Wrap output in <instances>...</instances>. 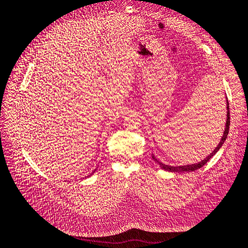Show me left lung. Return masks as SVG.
<instances>
[{"label": "left lung", "mask_w": 248, "mask_h": 248, "mask_svg": "<svg viewBox=\"0 0 248 248\" xmlns=\"http://www.w3.org/2000/svg\"><path fill=\"white\" fill-rule=\"evenodd\" d=\"M226 102H227V118H226V124H225V130H224V133H223V136L222 139H220V141L218 143V145L217 146V148H215L211 154H210L205 159H203L202 162H198V163H195V164H188V165H182V166H170V165H166V164H163L162 162L157 161L155 159V155H152V159H154L157 164L160 165V167L162 168V170H167V171H171V172H188V171H193V170H199L200 167H202L205 163H207L211 157L217 154V152L222 148V146L224 145L226 139H227V135H228V132H229V124H230V116H229V103H228V100L227 98H226Z\"/></svg>", "instance_id": "obj_1"}]
</instances>
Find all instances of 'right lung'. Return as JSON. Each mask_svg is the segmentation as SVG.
I'll use <instances>...</instances> for the list:
<instances>
[{"label":"right lung","mask_w":248,"mask_h":248,"mask_svg":"<svg viewBox=\"0 0 248 248\" xmlns=\"http://www.w3.org/2000/svg\"><path fill=\"white\" fill-rule=\"evenodd\" d=\"M94 171H96V170H93V172H92V173H91V175H93V172H94ZM91 175H89V176H88V177H91Z\"/></svg>","instance_id":"right-lung-1"}]
</instances>
